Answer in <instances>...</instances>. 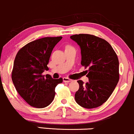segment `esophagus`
I'll return each mask as SVG.
<instances>
[{
    "mask_svg": "<svg viewBox=\"0 0 134 134\" xmlns=\"http://www.w3.org/2000/svg\"><path fill=\"white\" fill-rule=\"evenodd\" d=\"M63 81H64V82H70L72 81V80L70 79L69 78H67V77H64L63 78Z\"/></svg>",
    "mask_w": 134,
    "mask_h": 134,
    "instance_id": "obj_1",
    "label": "esophagus"
}]
</instances>
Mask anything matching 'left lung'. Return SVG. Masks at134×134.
I'll use <instances>...</instances> for the list:
<instances>
[{
  "instance_id": "left-lung-1",
  "label": "left lung",
  "mask_w": 134,
  "mask_h": 134,
  "mask_svg": "<svg viewBox=\"0 0 134 134\" xmlns=\"http://www.w3.org/2000/svg\"><path fill=\"white\" fill-rule=\"evenodd\" d=\"M70 38L80 46L81 64L88 68V82L77 81L79 89L75 94V101L86 109L99 107L107 100L119 82L117 54L108 42L95 35L76 34Z\"/></svg>"
}]
</instances>
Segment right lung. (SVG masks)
I'll return each mask as SVG.
<instances>
[{
    "label": "right lung",
    "instance_id": "add662e5",
    "mask_svg": "<svg viewBox=\"0 0 134 134\" xmlns=\"http://www.w3.org/2000/svg\"><path fill=\"white\" fill-rule=\"evenodd\" d=\"M62 37H44L27 43L17 52L13 66L12 80L17 92L30 105L46 107L54 99L55 88L62 79L42 75L49 68L50 57Z\"/></svg>",
    "mask_w": 134,
    "mask_h": 134
}]
</instances>
